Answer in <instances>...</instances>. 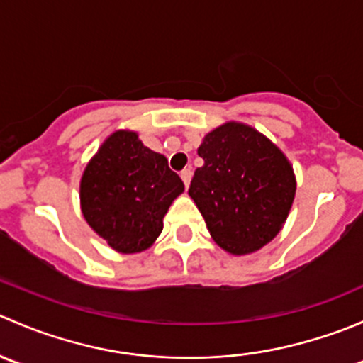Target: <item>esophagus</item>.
<instances>
[{
	"instance_id": "esophagus-1",
	"label": "esophagus",
	"mask_w": 363,
	"mask_h": 363,
	"mask_svg": "<svg viewBox=\"0 0 363 363\" xmlns=\"http://www.w3.org/2000/svg\"><path fill=\"white\" fill-rule=\"evenodd\" d=\"M181 179H182V182H184L186 188H189V182H191V170H189V168L182 170L181 172Z\"/></svg>"
}]
</instances>
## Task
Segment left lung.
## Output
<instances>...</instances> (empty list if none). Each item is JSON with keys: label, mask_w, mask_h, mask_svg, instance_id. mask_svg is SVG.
I'll list each match as a JSON object with an SVG mask.
<instances>
[{"label": "left lung", "mask_w": 363, "mask_h": 363, "mask_svg": "<svg viewBox=\"0 0 363 363\" xmlns=\"http://www.w3.org/2000/svg\"><path fill=\"white\" fill-rule=\"evenodd\" d=\"M203 164L189 196L221 250L242 256L262 250L283 228L296 181L290 160L250 124L228 121L203 137Z\"/></svg>", "instance_id": "obj_1"}]
</instances>
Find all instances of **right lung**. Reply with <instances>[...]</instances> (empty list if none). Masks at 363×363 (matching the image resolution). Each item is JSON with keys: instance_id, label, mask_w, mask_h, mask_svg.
<instances>
[{"instance_id": "add662e5", "label": "right lung", "mask_w": 363, "mask_h": 363, "mask_svg": "<svg viewBox=\"0 0 363 363\" xmlns=\"http://www.w3.org/2000/svg\"><path fill=\"white\" fill-rule=\"evenodd\" d=\"M184 191L167 158L142 144L137 131L105 138L80 179V211L113 251L142 252L155 244L172 202Z\"/></svg>"}]
</instances>
